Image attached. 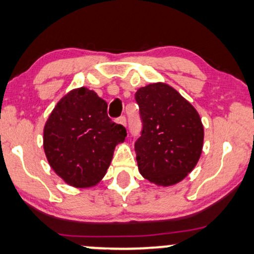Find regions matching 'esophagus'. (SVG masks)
I'll return each instance as SVG.
<instances>
[{
    "label": "esophagus",
    "instance_id": "esophagus-1",
    "mask_svg": "<svg viewBox=\"0 0 254 254\" xmlns=\"http://www.w3.org/2000/svg\"><path fill=\"white\" fill-rule=\"evenodd\" d=\"M117 123L121 124V125H123V127H127V118H125L124 116L120 117V118H118V120H117Z\"/></svg>",
    "mask_w": 254,
    "mask_h": 254
}]
</instances>
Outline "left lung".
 I'll return each instance as SVG.
<instances>
[{
    "label": "left lung",
    "instance_id": "1",
    "mask_svg": "<svg viewBox=\"0 0 254 254\" xmlns=\"http://www.w3.org/2000/svg\"><path fill=\"white\" fill-rule=\"evenodd\" d=\"M143 121L134 144L138 170L158 186L178 184L195 168L204 144L198 111L175 88L150 83L136 92Z\"/></svg>",
    "mask_w": 254,
    "mask_h": 254
}]
</instances>
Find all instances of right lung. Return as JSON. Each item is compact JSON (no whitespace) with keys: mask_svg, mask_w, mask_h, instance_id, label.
Segmentation results:
<instances>
[{"mask_svg":"<svg viewBox=\"0 0 254 254\" xmlns=\"http://www.w3.org/2000/svg\"><path fill=\"white\" fill-rule=\"evenodd\" d=\"M108 104L88 88L72 89L57 102L43 129V149L54 172L73 188L98 184L127 130L108 117Z\"/></svg>","mask_w":254,"mask_h":254,"instance_id":"1","label":"right lung"}]
</instances>
